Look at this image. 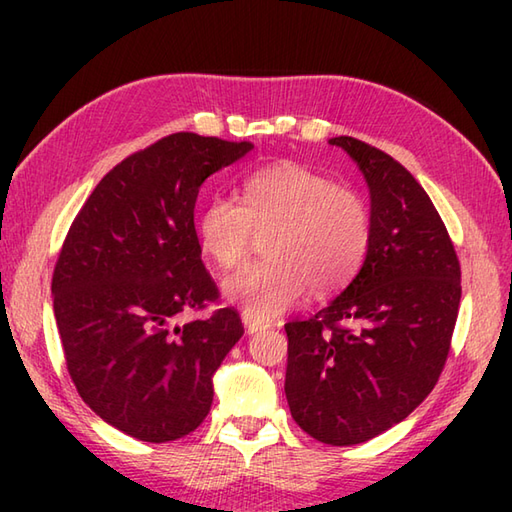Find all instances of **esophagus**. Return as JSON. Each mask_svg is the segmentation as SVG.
<instances>
[{"instance_id": "obj_1", "label": "esophagus", "mask_w": 512, "mask_h": 512, "mask_svg": "<svg viewBox=\"0 0 512 512\" xmlns=\"http://www.w3.org/2000/svg\"><path fill=\"white\" fill-rule=\"evenodd\" d=\"M242 321H244V328H246V332L248 334H255V332H262V330H266L268 328V323H262V321H255L253 317H250V314H242Z\"/></svg>"}]
</instances>
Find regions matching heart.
<instances>
[{
  "label": "heart",
  "mask_w": 512,
  "mask_h": 512,
  "mask_svg": "<svg viewBox=\"0 0 512 512\" xmlns=\"http://www.w3.org/2000/svg\"><path fill=\"white\" fill-rule=\"evenodd\" d=\"M195 233L202 253L222 270L242 266L255 237L269 235L266 262L224 284L228 299L266 323L297 306L306 288L330 295L350 284L372 248L374 213L361 191L288 162L250 173L239 202L211 195Z\"/></svg>",
  "instance_id": "heart-1"
}]
</instances>
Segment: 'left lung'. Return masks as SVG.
<instances>
[{
	"label": "left lung",
	"mask_w": 512,
	"mask_h": 512,
	"mask_svg": "<svg viewBox=\"0 0 512 512\" xmlns=\"http://www.w3.org/2000/svg\"><path fill=\"white\" fill-rule=\"evenodd\" d=\"M369 184L374 239L361 273L310 319L286 323V398L332 447L376 438L431 394L458 321L460 259L420 182L383 149L330 138Z\"/></svg>",
	"instance_id": "obj_1"
}]
</instances>
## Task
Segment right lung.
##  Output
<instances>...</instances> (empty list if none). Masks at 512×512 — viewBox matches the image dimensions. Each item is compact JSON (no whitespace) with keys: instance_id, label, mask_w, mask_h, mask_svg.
<instances>
[{"instance_id":"obj_1","label":"right lung","mask_w":512,"mask_h":512,"mask_svg":"<svg viewBox=\"0 0 512 512\" xmlns=\"http://www.w3.org/2000/svg\"><path fill=\"white\" fill-rule=\"evenodd\" d=\"M253 149L178 132L105 173L63 239L52 273L65 365L85 405L145 442L189 436L213 402L211 378L244 325L220 303L193 224L202 182Z\"/></svg>"}]
</instances>
